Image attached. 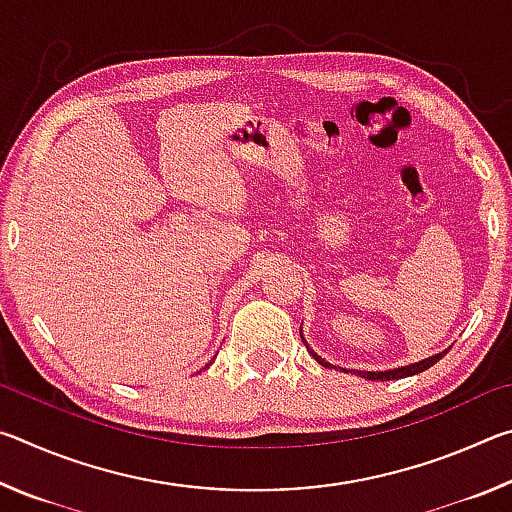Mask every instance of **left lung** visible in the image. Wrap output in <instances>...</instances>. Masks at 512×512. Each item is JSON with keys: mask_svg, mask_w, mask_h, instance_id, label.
Wrapping results in <instances>:
<instances>
[{"mask_svg": "<svg viewBox=\"0 0 512 512\" xmlns=\"http://www.w3.org/2000/svg\"><path fill=\"white\" fill-rule=\"evenodd\" d=\"M300 339H302V343L307 345V341H305V336H302V329H300ZM449 350V348H447ZM447 350H443V352H438V354H433V357H427V359H422V361H418V363H409V366H400V368H391V370H377V372H372V370H352L354 375H359V377H363V379H368V381H388V379H402V377H411V375H418V372H422V370H427V368H431L433 363L436 361H440L447 354ZM307 352L311 354V357H314L320 366H325V368H334L336 370V366L334 363H329V361H325L323 357H318V354L309 348L307 345ZM343 372H350V370H345V368H341Z\"/></svg>", "mask_w": 512, "mask_h": 512, "instance_id": "8db88e82", "label": "left lung"}]
</instances>
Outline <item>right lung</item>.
Masks as SVG:
<instances>
[{"label": "right lung", "mask_w": 512, "mask_h": 512, "mask_svg": "<svg viewBox=\"0 0 512 512\" xmlns=\"http://www.w3.org/2000/svg\"><path fill=\"white\" fill-rule=\"evenodd\" d=\"M210 363H212V361H210ZM205 368H207V366H205Z\"/></svg>", "instance_id": "add662e5"}]
</instances>
